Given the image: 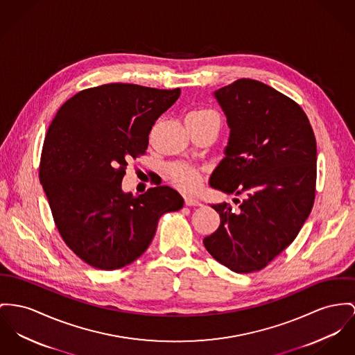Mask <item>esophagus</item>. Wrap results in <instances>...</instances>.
<instances>
[{
	"label": "esophagus",
	"instance_id": "obj_1",
	"mask_svg": "<svg viewBox=\"0 0 355 355\" xmlns=\"http://www.w3.org/2000/svg\"><path fill=\"white\" fill-rule=\"evenodd\" d=\"M186 205L187 206H202L200 200H198L196 198H192V196H186Z\"/></svg>",
	"mask_w": 355,
	"mask_h": 355
}]
</instances>
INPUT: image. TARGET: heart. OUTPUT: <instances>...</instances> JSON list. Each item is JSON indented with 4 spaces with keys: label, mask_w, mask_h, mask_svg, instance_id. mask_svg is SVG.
<instances>
[{
    "label": "heart",
    "mask_w": 355,
    "mask_h": 355,
    "mask_svg": "<svg viewBox=\"0 0 355 355\" xmlns=\"http://www.w3.org/2000/svg\"><path fill=\"white\" fill-rule=\"evenodd\" d=\"M215 112L207 107L198 109L189 116H207V114H214ZM172 178L173 180L182 187L187 191H192L196 189L200 183V173L196 171L193 166H187V164H176L172 168Z\"/></svg>",
    "instance_id": "obj_1"
}]
</instances>
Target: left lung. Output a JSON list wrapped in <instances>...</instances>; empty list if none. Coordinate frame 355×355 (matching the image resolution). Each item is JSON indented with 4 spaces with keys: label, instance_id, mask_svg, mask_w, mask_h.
Segmentation results:
<instances>
[{
    "label": "left lung",
    "instance_id": "8db88e82",
    "mask_svg": "<svg viewBox=\"0 0 355 355\" xmlns=\"http://www.w3.org/2000/svg\"><path fill=\"white\" fill-rule=\"evenodd\" d=\"M214 96L230 136L209 183L245 198L233 199L236 210L211 206L220 223L203 243L230 270L250 273L293 242L312 210L316 140L303 109L262 82L238 79Z\"/></svg>",
    "mask_w": 355,
    "mask_h": 355
}]
</instances>
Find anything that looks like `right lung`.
<instances>
[{
    "label": "right lung",
    "instance_id": "obj_1",
    "mask_svg": "<svg viewBox=\"0 0 355 355\" xmlns=\"http://www.w3.org/2000/svg\"><path fill=\"white\" fill-rule=\"evenodd\" d=\"M179 95L180 89L102 85L73 95L48 128L40 183L63 241L96 269L137 260L160 216L183 207L168 186L137 196L121 187L128 160L145 153L152 125Z\"/></svg>",
    "mask_w": 355,
    "mask_h": 355
}]
</instances>
